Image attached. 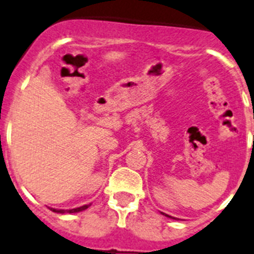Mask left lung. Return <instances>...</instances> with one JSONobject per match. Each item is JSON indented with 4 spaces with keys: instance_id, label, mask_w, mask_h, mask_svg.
<instances>
[{
    "instance_id": "left-lung-1",
    "label": "left lung",
    "mask_w": 254,
    "mask_h": 254,
    "mask_svg": "<svg viewBox=\"0 0 254 254\" xmlns=\"http://www.w3.org/2000/svg\"><path fill=\"white\" fill-rule=\"evenodd\" d=\"M162 214H163V215H165V217H169V218H173V219H175V218H174V217H170V215L165 214V213H162Z\"/></svg>"
}]
</instances>
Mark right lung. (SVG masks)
Masks as SVG:
<instances>
[{"mask_svg": "<svg viewBox=\"0 0 254 254\" xmlns=\"http://www.w3.org/2000/svg\"><path fill=\"white\" fill-rule=\"evenodd\" d=\"M90 205H91V204H85V205H82V207L73 208V209H55V208H50V209H51L52 212L61 213V214H64V213H77V212H81V210L87 209V208H89Z\"/></svg>", "mask_w": 254, "mask_h": 254, "instance_id": "add662e5", "label": "right lung"}]
</instances>
